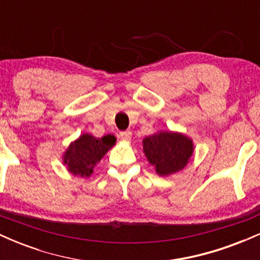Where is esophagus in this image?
Masks as SVG:
<instances>
[{
	"mask_svg": "<svg viewBox=\"0 0 260 260\" xmlns=\"http://www.w3.org/2000/svg\"><path fill=\"white\" fill-rule=\"evenodd\" d=\"M120 137L121 139L128 142V140H131V138H132V132L131 131H123V132H120Z\"/></svg>",
	"mask_w": 260,
	"mask_h": 260,
	"instance_id": "obj_1",
	"label": "esophagus"
}]
</instances>
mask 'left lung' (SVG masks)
Instances as JSON below:
<instances>
[{"mask_svg": "<svg viewBox=\"0 0 260 260\" xmlns=\"http://www.w3.org/2000/svg\"><path fill=\"white\" fill-rule=\"evenodd\" d=\"M193 151V140L183 133L161 131L143 139V153L159 176H170L183 170Z\"/></svg>", "mask_w": 260, "mask_h": 260, "instance_id": "1", "label": "left lung"}]
</instances>
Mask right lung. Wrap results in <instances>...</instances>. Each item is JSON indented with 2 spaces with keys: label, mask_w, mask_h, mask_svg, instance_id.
Wrapping results in <instances>:
<instances>
[{
  "label": "right lung",
  "mask_w": 260,
  "mask_h": 260,
  "mask_svg": "<svg viewBox=\"0 0 260 260\" xmlns=\"http://www.w3.org/2000/svg\"><path fill=\"white\" fill-rule=\"evenodd\" d=\"M115 144L116 138L111 134L96 138L91 134L84 133L71 143L62 155V160L71 174L80 177H90L98 162Z\"/></svg>",
  "instance_id": "add662e5"
}]
</instances>
